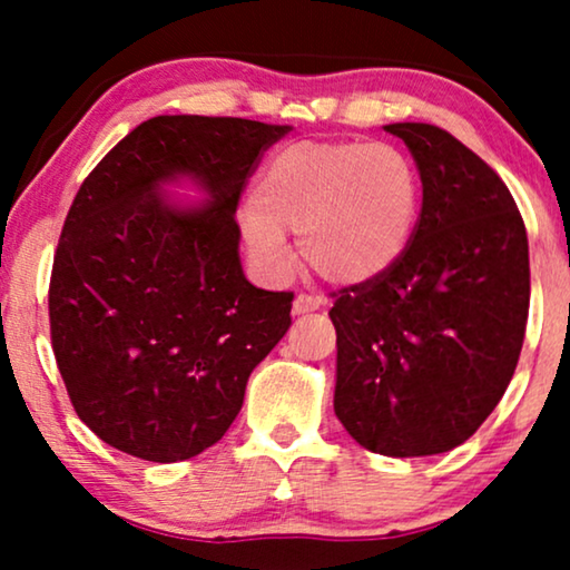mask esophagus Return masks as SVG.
Returning a JSON list of instances; mask_svg holds the SVG:
<instances>
[{"instance_id": "obj_1", "label": "esophagus", "mask_w": 570, "mask_h": 570, "mask_svg": "<svg viewBox=\"0 0 570 570\" xmlns=\"http://www.w3.org/2000/svg\"><path fill=\"white\" fill-rule=\"evenodd\" d=\"M322 306H324V298H318V295L298 293L293 301V314L303 316V314H311V311H318Z\"/></svg>"}]
</instances>
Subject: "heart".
<instances>
[{
    "mask_svg": "<svg viewBox=\"0 0 570 570\" xmlns=\"http://www.w3.org/2000/svg\"><path fill=\"white\" fill-rule=\"evenodd\" d=\"M420 213V181L392 145L295 142L279 150L244 209L254 262L287 269V233L318 275L361 285L386 275L407 252Z\"/></svg>",
    "mask_w": 570,
    "mask_h": 570,
    "instance_id": "heart-1",
    "label": "heart"
}]
</instances>
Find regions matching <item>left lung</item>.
<instances>
[{
	"mask_svg": "<svg viewBox=\"0 0 570 570\" xmlns=\"http://www.w3.org/2000/svg\"><path fill=\"white\" fill-rule=\"evenodd\" d=\"M410 147L423 207L386 275L332 293L334 412L363 449L431 456L501 402L529 316V244L509 186L433 124H389Z\"/></svg>",
	"mask_w": 570,
	"mask_h": 570,
	"instance_id": "1",
	"label": "left lung"
}]
</instances>
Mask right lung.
<instances>
[{"label":"right lung","mask_w":570,"mask_h":570,"mask_svg":"<svg viewBox=\"0 0 570 570\" xmlns=\"http://www.w3.org/2000/svg\"><path fill=\"white\" fill-rule=\"evenodd\" d=\"M287 131L155 116L82 181L53 254L51 347L77 417L108 446L160 464L202 454L293 324V293L244 277L236 223L264 150ZM178 175L208 191L205 208L159 197Z\"/></svg>","instance_id":"add662e5"}]
</instances>
